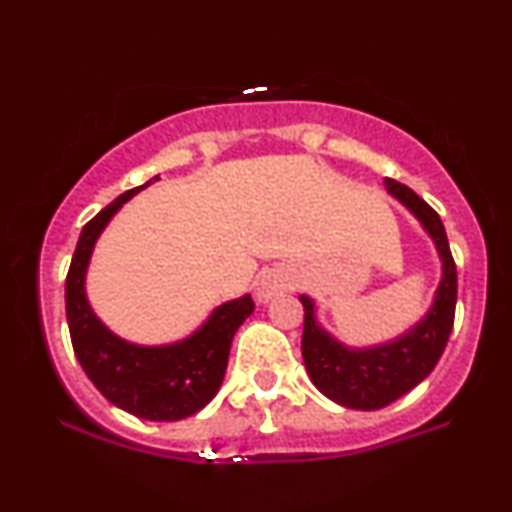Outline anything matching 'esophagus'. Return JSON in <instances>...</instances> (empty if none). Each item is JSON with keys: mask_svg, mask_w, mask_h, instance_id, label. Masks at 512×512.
<instances>
[{"mask_svg": "<svg viewBox=\"0 0 512 512\" xmlns=\"http://www.w3.org/2000/svg\"><path fill=\"white\" fill-rule=\"evenodd\" d=\"M284 289H286V281L281 279L276 272H269V274H264L260 281H257V298L267 303L269 298H274L276 293H281Z\"/></svg>", "mask_w": 512, "mask_h": 512, "instance_id": "obj_1", "label": "esophagus"}]
</instances>
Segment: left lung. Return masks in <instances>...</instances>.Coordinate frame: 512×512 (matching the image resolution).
Masks as SVG:
<instances>
[{
	"label": "left lung",
	"instance_id": "1",
	"mask_svg": "<svg viewBox=\"0 0 512 512\" xmlns=\"http://www.w3.org/2000/svg\"><path fill=\"white\" fill-rule=\"evenodd\" d=\"M385 190L416 216L433 240L443 262V276L428 313L392 342L373 346H346L339 342L317 322L313 298L298 296L305 310L301 342L305 370L322 395L346 409H383L414 390L436 368L455 320L457 269L443 221L402 182L385 178Z\"/></svg>",
	"mask_w": 512,
	"mask_h": 512
}]
</instances>
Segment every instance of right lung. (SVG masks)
Segmentation results:
<instances>
[{
	"label": "right lung",
	"instance_id": "right-lung-1",
	"mask_svg": "<svg viewBox=\"0 0 512 512\" xmlns=\"http://www.w3.org/2000/svg\"><path fill=\"white\" fill-rule=\"evenodd\" d=\"M154 180L158 175L127 190L86 223L69 264L64 301L74 354L101 395L139 419L180 421L207 407L219 392L233 334L248 320L255 303L250 293L221 303L190 337L158 346L134 344L117 337L93 313L86 296V272L96 240L122 204Z\"/></svg>",
	"mask_w": 512,
	"mask_h": 512
}]
</instances>
